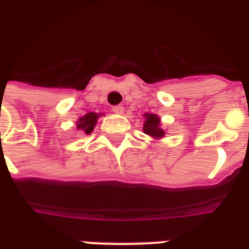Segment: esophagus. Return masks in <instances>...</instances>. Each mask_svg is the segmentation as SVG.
Returning a JSON list of instances; mask_svg holds the SVG:
<instances>
[{
    "instance_id": "34e87169",
    "label": "esophagus",
    "mask_w": 249,
    "mask_h": 249,
    "mask_svg": "<svg viewBox=\"0 0 249 249\" xmlns=\"http://www.w3.org/2000/svg\"><path fill=\"white\" fill-rule=\"evenodd\" d=\"M112 111L115 113H117V115H121V113L124 112V107L123 106H113Z\"/></svg>"
}]
</instances>
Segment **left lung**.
<instances>
[{
    "instance_id": "8db88e82",
    "label": "left lung",
    "mask_w": 249,
    "mask_h": 249,
    "mask_svg": "<svg viewBox=\"0 0 249 249\" xmlns=\"http://www.w3.org/2000/svg\"><path fill=\"white\" fill-rule=\"evenodd\" d=\"M143 132L154 138H163L165 132L160 128V117L154 113H144Z\"/></svg>"
}]
</instances>
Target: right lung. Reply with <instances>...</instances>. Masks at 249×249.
Here are the masks:
<instances>
[{"label": "right lung", "instance_id": "add662e5", "mask_svg": "<svg viewBox=\"0 0 249 249\" xmlns=\"http://www.w3.org/2000/svg\"><path fill=\"white\" fill-rule=\"evenodd\" d=\"M102 116L99 113H95V112H89L84 115L83 117H80L77 123H76V126L79 130H83L85 134H90V133L93 132L94 126L97 124V120L98 117Z\"/></svg>", "mask_w": 249, "mask_h": 249}]
</instances>
